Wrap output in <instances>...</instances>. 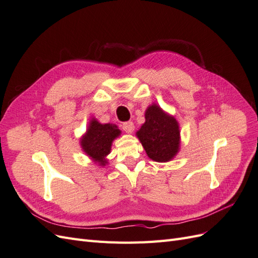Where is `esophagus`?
Segmentation results:
<instances>
[{
  "mask_svg": "<svg viewBox=\"0 0 258 258\" xmlns=\"http://www.w3.org/2000/svg\"><path fill=\"white\" fill-rule=\"evenodd\" d=\"M121 128H122L123 131H126L127 134H131V132L135 130V123L132 121H126V122L122 123Z\"/></svg>",
  "mask_w": 258,
  "mask_h": 258,
  "instance_id": "34e87169",
  "label": "esophagus"
}]
</instances>
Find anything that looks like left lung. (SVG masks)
Here are the masks:
<instances>
[{"label":"left lung","instance_id":"8db88e82","mask_svg":"<svg viewBox=\"0 0 258 258\" xmlns=\"http://www.w3.org/2000/svg\"><path fill=\"white\" fill-rule=\"evenodd\" d=\"M137 136L148 157L166 162L172 159L179 147V130L176 119L153 104L145 112V122Z\"/></svg>","mask_w":258,"mask_h":258}]
</instances>
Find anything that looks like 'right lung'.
Wrapping results in <instances>:
<instances>
[{"instance_id":"add662e5","label":"right lung","mask_w":258,"mask_h":258,"mask_svg":"<svg viewBox=\"0 0 258 258\" xmlns=\"http://www.w3.org/2000/svg\"><path fill=\"white\" fill-rule=\"evenodd\" d=\"M120 135V130L111 123H100L96 119L90 121L89 127L82 139L84 152L101 166L106 163L105 156L110 154L112 142Z\"/></svg>"}]
</instances>
